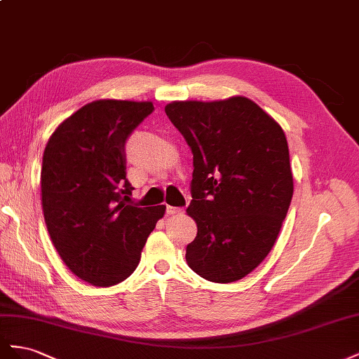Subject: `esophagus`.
Masks as SVG:
<instances>
[{"label":"esophagus","instance_id":"1","mask_svg":"<svg viewBox=\"0 0 359 359\" xmlns=\"http://www.w3.org/2000/svg\"><path fill=\"white\" fill-rule=\"evenodd\" d=\"M167 215H177L182 212V208H174V206H167Z\"/></svg>","mask_w":359,"mask_h":359}]
</instances>
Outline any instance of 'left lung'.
Listing matches in <instances>:
<instances>
[{"label": "left lung", "mask_w": 359, "mask_h": 359, "mask_svg": "<svg viewBox=\"0 0 359 359\" xmlns=\"http://www.w3.org/2000/svg\"><path fill=\"white\" fill-rule=\"evenodd\" d=\"M165 112L194 155L189 268L213 283L242 280L272 250L292 201L284 130L243 96L171 102Z\"/></svg>", "instance_id": "1"}]
</instances>
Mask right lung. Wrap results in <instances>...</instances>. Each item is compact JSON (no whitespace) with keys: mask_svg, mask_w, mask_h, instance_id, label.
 <instances>
[{"mask_svg":"<svg viewBox=\"0 0 359 359\" xmlns=\"http://www.w3.org/2000/svg\"><path fill=\"white\" fill-rule=\"evenodd\" d=\"M151 102L102 99L79 108L43 151L42 208L55 250L81 280L109 287L137 269L165 206L137 208L126 179L125 144L153 112Z\"/></svg>","mask_w":359,"mask_h":359,"instance_id":"1","label":"right lung"}]
</instances>
